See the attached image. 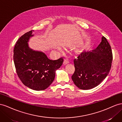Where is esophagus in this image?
Instances as JSON below:
<instances>
[{
    "label": "esophagus",
    "instance_id": "esophagus-1",
    "mask_svg": "<svg viewBox=\"0 0 122 122\" xmlns=\"http://www.w3.org/2000/svg\"><path fill=\"white\" fill-rule=\"evenodd\" d=\"M68 63H69V60H68V59H65L64 61V64H66Z\"/></svg>",
    "mask_w": 122,
    "mask_h": 122
}]
</instances>
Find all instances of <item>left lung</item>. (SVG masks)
<instances>
[{"instance_id": "obj_1", "label": "left lung", "mask_w": 122, "mask_h": 122, "mask_svg": "<svg viewBox=\"0 0 122 122\" xmlns=\"http://www.w3.org/2000/svg\"><path fill=\"white\" fill-rule=\"evenodd\" d=\"M112 53L106 38L92 51L81 53L74 59L75 71L71 76L75 84L83 90L92 89L106 78L111 67Z\"/></svg>"}]
</instances>
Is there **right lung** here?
<instances>
[{"label":"right lung","instance_id":"obj_1","mask_svg":"<svg viewBox=\"0 0 122 122\" xmlns=\"http://www.w3.org/2000/svg\"><path fill=\"white\" fill-rule=\"evenodd\" d=\"M33 30L24 34L16 42L13 59L17 74L23 84L35 90L46 89L54 80L56 71L60 67L63 58L48 59L41 51L30 48L27 42Z\"/></svg>","mask_w":122,"mask_h":122}]
</instances>
